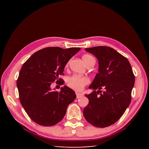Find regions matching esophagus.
<instances>
[{
    "instance_id": "34e87169",
    "label": "esophagus",
    "mask_w": 149,
    "mask_h": 149,
    "mask_svg": "<svg viewBox=\"0 0 149 149\" xmlns=\"http://www.w3.org/2000/svg\"><path fill=\"white\" fill-rule=\"evenodd\" d=\"M76 97L77 98H79L83 96V94L82 93H76Z\"/></svg>"
}]
</instances>
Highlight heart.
<instances>
[{
  "mask_svg": "<svg viewBox=\"0 0 149 149\" xmlns=\"http://www.w3.org/2000/svg\"><path fill=\"white\" fill-rule=\"evenodd\" d=\"M94 58L89 55H84L83 56V60L86 65H88ZM90 80L88 77L77 74H74L68 78L66 80L67 86L70 88L76 91H82L86 85L89 84Z\"/></svg>",
  "mask_w": 149,
  "mask_h": 149,
  "instance_id": "heart-1",
  "label": "heart"
}]
</instances>
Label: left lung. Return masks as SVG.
I'll return each instance as SVG.
<instances>
[{"instance_id": "left-lung-1", "label": "left lung", "mask_w": 149, "mask_h": 149, "mask_svg": "<svg viewBox=\"0 0 149 149\" xmlns=\"http://www.w3.org/2000/svg\"><path fill=\"white\" fill-rule=\"evenodd\" d=\"M86 51L97 58L99 73L89 86L94 91L85 95L89 104L83 115L91 125L106 127L116 123L129 106L135 76L128 60L114 49L98 46L86 48Z\"/></svg>"}]
</instances>
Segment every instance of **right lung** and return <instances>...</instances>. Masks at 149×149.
<instances>
[{
	"mask_svg": "<svg viewBox=\"0 0 149 149\" xmlns=\"http://www.w3.org/2000/svg\"><path fill=\"white\" fill-rule=\"evenodd\" d=\"M80 48L47 47L33 53L22 66L17 86L19 100L26 114L35 123L52 126L61 121L67 107L76 97L64 86L61 91H52V83L62 85L64 68Z\"/></svg>",
	"mask_w": 149,
	"mask_h": 149,
	"instance_id": "obj_1",
	"label": "right lung"
}]
</instances>
